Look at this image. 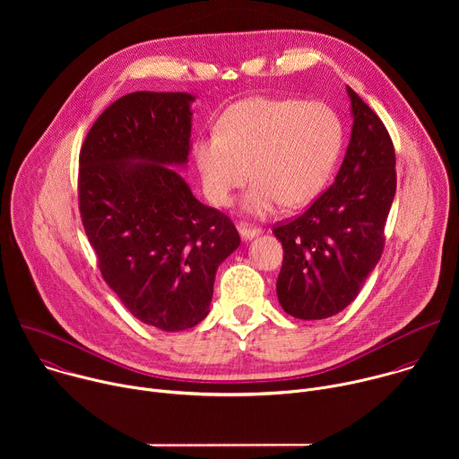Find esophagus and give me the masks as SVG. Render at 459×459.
<instances>
[{"label":"esophagus","instance_id":"esophagus-1","mask_svg":"<svg viewBox=\"0 0 459 459\" xmlns=\"http://www.w3.org/2000/svg\"><path fill=\"white\" fill-rule=\"evenodd\" d=\"M238 230H239V234H241L243 239H252L254 236H257V234L261 232L257 227H250L248 223H239V225H238Z\"/></svg>","mask_w":459,"mask_h":459}]
</instances>
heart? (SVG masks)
<instances>
[{"instance_id": "obj_1", "label": "heart", "mask_w": 459, "mask_h": 459, "mask_svg": "<svg viewBox=\"0 0 459 459\" xmlns=\"http://www.w3.org/2000/svg\"><path fill=\"white\" fill-rule=\"evenodd\" d=\"M342 149V123L319 101L252 96L232 103L218 130L194 143V158L207 198L232 204L252 172L255 179L243 207L265 216L278 205L312 202L329 179Z\"/></svg>"}]
</instances>
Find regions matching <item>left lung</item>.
Here are the masks:
<instances>
[{
	"label": "left lung",
	"instance_id": "8db88e82",
	"mask_svg": "<svg viewBox=\"0 0 459 459\" xmlns=\"http://www.w3.org/2000/svg\"><path fill=\"white\" fill-rule=\"evenodd\" d=\"M352 134L331 188L299 216L276 223L283 265L276 290L298 319L331 317L349 307L385 247V223L396 194V152L377 114L347 87Z\"/></svg>",
	"mask_w": 459,
	"mask_h": 459
}]
</instances>
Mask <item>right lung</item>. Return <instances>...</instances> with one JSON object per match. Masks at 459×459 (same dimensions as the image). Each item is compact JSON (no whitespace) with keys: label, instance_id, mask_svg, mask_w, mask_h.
I'll list each match as a JSON object with an SVG mask.
<instances>
[{"label":"right lung","instance_id":"obj_1","mask_svg":"<svg viewBox=\"0 0 459 459\" xmlns=\"http://www.w3.org/2000/svg\"><path fill=\"white\" fill-rule=\"evenodd\" d=\"M192 101L126 94L100 114L80 151V214L100 273L130 314L167 333L209 314L216 271L239 247L232 220L167 167L186 161Z\"/></svg>","mask_w":459,"mask_h":459}]
</instances>
